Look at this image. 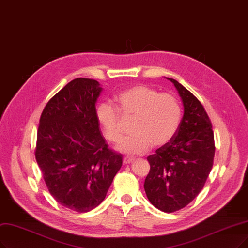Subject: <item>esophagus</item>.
I'll use <instances>...</instances> for the list:
<instances>
[{
    "label": "esophagus",
    "mask_w": 248,
    "mask_h": 248,
    "mask_svg": "<svg viewBox=\"0 0 248 248\" xmlns=\"http://www.w3.org/2000/svg\"><path fill=\"white\" fill-rule=\"evenodd\" d=\"M133 161H134V158H133V157H130V156H125V157L124 158V164L131 163V162H133Z\"/></svg>",
    "instance_id": "34e87169"
}]
</instances>
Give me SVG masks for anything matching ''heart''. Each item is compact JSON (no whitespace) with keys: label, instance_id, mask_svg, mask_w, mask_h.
<instances>
[{"label":"heart","instance_id":"obj_1","mask_svg":"<svg viewBox=\"0 0 248 248\" xmlns=\"http://www.w3.org/2000/svg\"><path fill=\"white\" fill-rule=\"evenodd\" d=\"M115 107L101 103L96 117L105 139L117 143L123 138L122 117L134 118L132 136L124 139L117 149L127 154H142L151 145L163 147L175 137L182 117L179 101L168 93L144 85L119 92L113 98Z\"/></svg>","mask_w":248,"mask_h":248}]
</instances>
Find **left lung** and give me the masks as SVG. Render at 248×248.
I'll use <instances>...</instances> for the list:
<instances>
[{
	"label": "left lung",
	"instance_id": "left-lung-1",
	"mask_svg": "<svg viewBox=\"0 0 248 248\" xmlns=\"http://www.w3.org/2000/svg\"><path fill=\"white\" fill-rule=\"evenodd\" d=\"M175 85L184 115L172 140L149 155L144 189L161 212L173 213L188 205L202 190L213 168L215 140L210 119L200 101L179 81Z\"/></svg>",
	"mask_w": 248,
	"mask_h": 248
}]
</instances>
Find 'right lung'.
Wrapping results in <instances>:
<instances>
[{
  "mask_svg": "<svg viewBox=\"0 0 248 248\" xmlns=\"http://www.w3.org/2000/svg\"><path fill=\"white\" fill-rule=\"evenodd\" d=\"M101 91L95 79H73L40 118L36 162L54 199L78 213L102 202L123 164V155L108 148L99 130L95 104Z\"/></svg>",
  "mask_w": 248,
  "mask_h": 248,
  "instance_id": "1",
  "label": "right lung"
}]
</instances>
